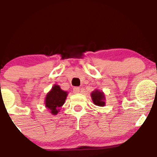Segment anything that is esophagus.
I'll return each instance as SVG.
<instances>
[{
  "mask_svg": "<svg viewBox=\"0 0 157 157\" xmlns=\"http://www.w3.org/2000/svg\"><path fill=\"white\" fill-rule=\"evenodd\" d=\"M73 91L75 94H77L80 92V88L79 87H75L73 89Z\"/></svg>",
  "mask_w": 157,
  "mask_h": 157,
  "instance_id": "obj_1",
  "label": "esophagus"
}]
</instances>
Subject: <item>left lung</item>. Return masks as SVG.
<instances>
[{
  "label": "left lung",
  "instance_id": "8db88e82",
  "mask_svg": "<svg viewBox=\"0 0 157 157\" xmlns=\"http://www.w3.org/2000/svg\"><path fill=\"white\" fill-rule=\"evenodd\" d=\"M91 100L94 105L102 107L105 105V96L102 91L95 89L91 94Z\"/></svg>",
  "mask_w": 157,
  "mask_h": 157
}]
</instances>
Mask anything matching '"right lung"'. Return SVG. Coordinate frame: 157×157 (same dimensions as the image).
<instances>
[{
    "label": "right lung",
    "mask_w": 157,
    "mask_h": 157,
    "mask_svg": "<svg viewBox=\"0 0 157 157\" xmlns=\"http://www.w3.org/2000/svg\"><path fill=\"white\" fill-rule=\"evenodd\" d=\"M67 95V91L61 89L60 86L54 85L45 98V106L52 114L57 115L66 101Z\"/></svg>",
    "instance_id": "1"
}]
</instances>
